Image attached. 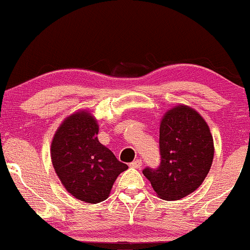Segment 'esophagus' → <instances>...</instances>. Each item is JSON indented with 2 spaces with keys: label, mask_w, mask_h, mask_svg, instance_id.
I'll return each mask as SVG.
<instances>
[{
  "label": "esophagus",
  "mask_w": 250,
  "mask_h": 250,
  "mask_svg": "<svg viewBox=\"0 0 250 250\" xmlns=\"http://www.w3.org/2000/svg\"><path fill=\"white\" fill-rule=\"evenodd\" d=\"M130 166L132 168L139 169V168H141V166H143V161H141V160H134V161L132 162Z\"/></svg>",
  "instance_id": "obj_1"
}]
</instances>
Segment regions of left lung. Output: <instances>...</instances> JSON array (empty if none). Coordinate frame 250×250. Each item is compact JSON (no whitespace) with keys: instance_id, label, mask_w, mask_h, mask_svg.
<instances>
[{"instance_id":"8db88e82","label":"left lung","mask_w":250,"mask_h":250,"mask_svg":"<svg viewBox=\"0 0 250 250\" xmlns=\"http://www.w3.org/2000/svg\"><path fill=\"white\" fill-rule=\"evenodd\" d=\"M160 167L143 171L158 197L180 200L198 189L214 156L213 138L200 113L184 104L169 109L160 123Z\"/></svg>"}]
</instances>
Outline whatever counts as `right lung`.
Wrapping results in <instances>:
<instances>
[{"label":"right lung","mask_w":250,"mask_h":250,"mask_svg":"<svg viewBox=\"0 0 250 250\" xmlns=\"http://www.w3.org/2000/svg\"><path fill=\"white\" fill-rule=\"evenodd\" d=\"M98 130L90 111H76L62 120L51 144L52 165L64 189L89 204L105 200L128 168L98 141Z\"/></svg>","instance_id":"1"}]
</instances>
